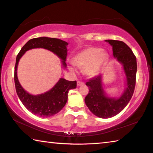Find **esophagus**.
<instances>
[{"label":"esophagus","mask_w":153,"mask_h":153,"mask_svg":"<svg viewBox=\"0 0 153 153\" xmlns=\"http://www.w3.org/2000/svg\"><path fill=\"white\" fill-rule=\"evenodd\" d=\"M84 83L82 82V81H77V85L78 86H82V85H84Z\"/></svg>","instance_id":"esophagus-1"}]
</instances>
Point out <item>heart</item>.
Wrapping results in <instances>:
<instances>
[{"mask_svg":"<svg viewBox=\"0 0 153 153\" xmlns=\"http://www.w3.org/2000/svg\"><path fill=\"white\" fill-rule=\"evenodd\" d=\"M108 59L104 51L96 47H88L79 52L73 59V64L84 69V74L88 77H94L98 74ZM73 71V69L71 68Z\"/></svg>","mask_w":153,"mask_h":153,"instance_id":"b5f03b06","label":"heart"}]
</instances>
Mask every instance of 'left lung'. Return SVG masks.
Returning <instances> with one entry per match:
<instances>
[{"label":"left lung","mask_w":153,"mask_h":153,"mask_svg":"<svg viewBox=\"0 0 153 153\" xmlns=\"http://www.w3.org/2000/svg\"><path fill=\"white\" fill-rule=\"evenodd\" d=\"M106 41L113 46L114 57L123 65L127 78V88L120 98L115 99L106 97L100 75L86 82L89 92L85 98V102L94 115L101 118H109L117 115L128 104L135 89L137 71L136 56L126 43L120 40Z\"/></svg>","instance_id":"obj_1"}]
</instances>
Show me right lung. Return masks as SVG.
I'll return each mask as SVG.
<instances>
[{
	"label": "right lung",
	"instance_id": "right-lung-1",
	"mask_svg": "<svg viewBox=\"0 0 153 153\" xmlns=\"http://www.w3.org/2000/svg\"><path fill=\"white\" fill-rule=\"evenodd\" d=\"M67 45V42L57 38L47 37L32 38L23 46L17 56L14 72V81L17 94L25 107L38 117H49L59 113L66 104L69 90L76 88L77 82L68 81L61 78L48 92L37 96L31 95L24 90L18 81L17 76L18 62L25 51L35 48H44L56 54L63 60L62 62L63 65L66 67Z\"/></svg>",
	"mask_w": 153,
	"mask_h": 153
}]
</instances>
